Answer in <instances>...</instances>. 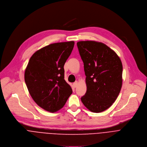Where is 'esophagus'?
I'll use <instances>...</instances> for the list:
<instances>
[{"instance_id":"1","label":"esophagus","mask_w":147,"mask_h":147,"mask_svg":"<svg viewBox=\"0 0 147 147\" xmlns=\"http://www.w3.org/2000/svg\"><path fill=\"white\" fill-rule=\"evenodd\" d=\"M78 82H75L74 83V84H73V86H74L75 88H76V87L78 86Z\"/></svg>"}]
</instances>
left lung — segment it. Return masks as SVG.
Returning a JSON list of instances; mask_svg holds the SVG:
<instances>
[{
  "mask_svg": "<svg viewBox=\"0 0 147 147\" xmlns=\"http://www.w3.org/2000/svg\"><path fill=\"white\" fill-rule=\"evenodd\" d=\"M77 46L86 76L87 90L81 101L90 111L101 112L113 104L121 92L122 61L113 50L101 42L80 41Z\"/></svg>",
  "mask_w": 147,
  "mask_h": 147,
  "instance_id": "8db88e82",
  "label": "left lung"
}]
</instances>
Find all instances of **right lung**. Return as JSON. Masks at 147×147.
Here are the masks:
<instances>
[{"label": "right lung", "instance_id": "1", "mask_svg": "<svg viewBox=\"0 0 147 147\" xmlns=\"http://www.w3.org/2000/svg\"><path fill=\"white\" fill-rule=\"evenodd\" d=\"M74 41L55 43L36 51L31 57L24 78L29 94L43 109H61L72 93L64 79V65L73 50Z\"/></svg>", "mask_w": 147, "mask_h": 147}]
</instances>
